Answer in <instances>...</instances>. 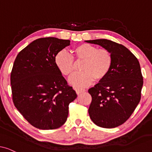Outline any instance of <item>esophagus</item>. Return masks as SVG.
Returning <instances> with one entry per match:
<instances>
[{
    "instance_id": "1",
    "label": "esophagus",
    "mask_w": 152,
    "mask_h": 152,
    "mask_svg": "<svg viewBox=\"0 0 152 152\" xmlns=\"http://www.w3.org/2000/svg\"><path fill=\"white\" fill-rule=\"evenodd\" d=\"M75 90L77 94H80V93H84L86 91L85 89H82V88H75Z\"/></svg>"
}]
</instances>
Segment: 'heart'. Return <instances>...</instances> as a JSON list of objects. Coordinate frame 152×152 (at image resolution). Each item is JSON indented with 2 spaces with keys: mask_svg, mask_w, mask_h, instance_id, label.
<instances>
[{
  "mask_svg": "<svg viewBox=\"0 0 152 152\" xmlns=\"http://www.w3.org/2000/svg\"><path fill=\"white\" fill-rule=\"evenodd\" d=\"M72 56L60 51L55 56V64L64 76L70 77L76 72L77 64L81 63L82 72L70 79V84L86 87L92 84L94 79L102 81L107 77L113 64V56L106 48H97L88 43H82L72 49Z\"/></svg>",
  "mask_w": 152,
  "mask_h": 152,
  "instance_id": "obj_1",
  "label": "heart"
}]
</instances>
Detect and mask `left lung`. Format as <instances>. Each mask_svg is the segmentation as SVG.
Instances as JSON below:
<instances>
[{
	"mask_svg": "<svg viewBox=\"0 0 152 152\" xmlns=\"http://www.w3.org/2000/svg\"><path fill=\"white\" fill-rule=\"evenodd\" d=\"M111 52L113 64L104 80L88 89L91 119L103 128H115L127 120L141 98L143 77L139 61L123 45L107 39L86 41Z\"/></svg>",
	"mask_w": 152,
	"mask_h": 152,
	"instance_id": "left-lung-1",
	"label": "left lung"
}]
</instances>
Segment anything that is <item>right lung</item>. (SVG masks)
I'll list each match as a JSON object with an SVG mask.
<instances>
[{
	"label": "right lung",
	"mask_w": 152,
	"mask_h": 152,
	"mask_svg": "<svg viewBox=\"0 0 152 152\" xmlns=\"http://www.w3.org/2000/svg\"><path fill=\"white\" fill-rule=\"evenodd\" d=\"M69 40L55 37L36 39L19 52L10 75L12 100L34 127L55 129L65 123L68 106L77 97L55 64L57 54Z\"/></svg>",
	"instance_id": "obj_1"
}]
</instances>
